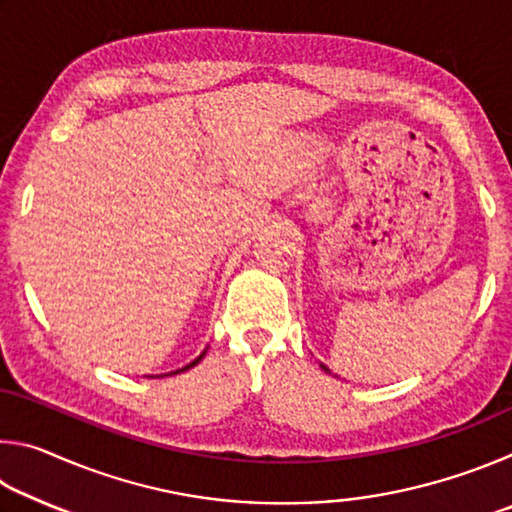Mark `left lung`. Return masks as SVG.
<instances>
[{
	"instance_id": "left-lung-1",
	"label": "left lung",
	"mask_w": 512,
	"mask_h": 512,
	"mask_svg": "<svg viewBox=\"0 0 512 512\" xmlns=\"http://www.w3.org/2000/svg\"><path fill=\"white\" fill-rule=\"evenodd\" d=\"M320 368H323L325 372H329V368H327V366H323V363H320Z\"/></svg>"
}]
</instances>
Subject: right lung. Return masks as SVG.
Returning a JSON list of instances; mask_svg holds the SVG:
<instances>
[{
	"label": "right lung",
	"mask_w": 512,
	"mask_h": 512,
	"mask_svg": "<svg viewBox=\"0 0 512 512\" xmlns=\"http://www.w3.org/2000/svg\"><path fill=\"white\" fill-rule=\"evenodd\" d=\"M203 357H205V352L201 354V357H196V359H194L192 363H187V366H185V368H178V370H173V372H164V375H158V377H167V375H178V372H185V370H189V368H194V366H196V363H198V361H201Z\"/></svg>",
	"instance_id": "1"
}]
</instances>
